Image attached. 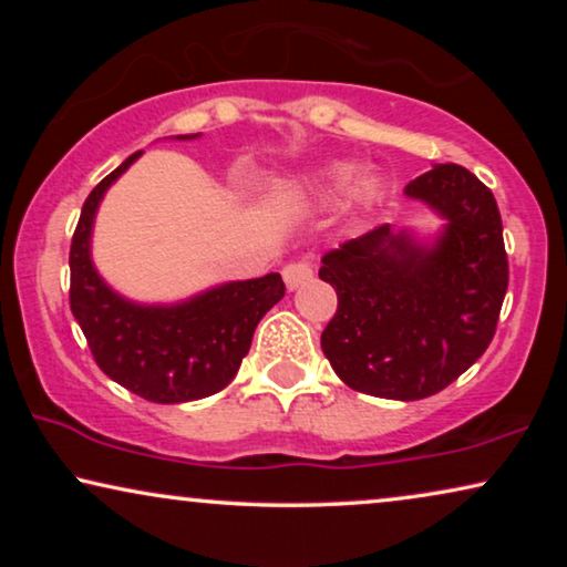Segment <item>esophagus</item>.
Segmentation results:
<instances>
[{
    "label": "esophagus",
    "mask_w": 567,
    "mask_h": 567,
    "mask_svg": "<svg viewBox=\"0 0 567 567\" xmlns=\"http://www.w3.org/2000/svg\"><path fill=\"white\" fill-rule=\"evenodd\" d=\"M284 281H286V286H289V291L299 289V286L312 281V266L305 260L289 262V266H284Z\"/></svg>",
    "instance_id": "esophagus-1"
}]
</instances>
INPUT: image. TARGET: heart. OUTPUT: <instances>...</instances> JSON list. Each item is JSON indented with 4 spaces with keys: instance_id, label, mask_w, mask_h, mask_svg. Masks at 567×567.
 I'll list each match as a JSON object with an SVG mask.
<instances>
[{
    "instance_id": "obj_1",
    "label": "heart",
    "mask_w": 567,
    "mask_h": 567,
    "mask_svg": "<svg viewBox=\"0 0 567 567\" xmlns=\"http://www.w3.org/2000/svg\"><path fill=\"white\" fill-rule=\"evenodd\" d=\"M348 173H351V169H348L346 165L332 167L330 169L332 183H343L346 177H348ZM374 193H377V181H374V177H369V175L367 177H359V181L351 185V198L355 200V204H367V200L374 198Z\"/></svg>"
}]
</instances>
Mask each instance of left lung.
<instances>
[{"instance_id": "8db88e82", "label": "left lung", "mask_w": 567, "mask_h": 567, "mask_svg": "<svg viewBox=\"0 0 567 567\" xmlns=\"http://www.w3.org/2000/svg\"><path fill=\"white\" fill-rule=\"evenodd\" d=\"M444 229L433 243L390 224L322 258L338 293L322 351L355 392L431 398L464 374L495 336L508 289L501 212L487 185L460 165H436L405 188Z\"/></svg>"}]
</instances>
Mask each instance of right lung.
Segmentation results:
<instances>
[{
	"instance_id": "add662e5",
	"label": "right lung",
	"mask_w": 567,
	"mask_h": 567,
	"mask_svg": "<svg viewBox=\"0 0 567 567\" xmlns=\"http://www.w3.org/2000/svg\"><path fill=\"white\" fill-rule=\"evenodd\" d=\"M196 136L175 138L185 142ZM138 154L103 177L84 200L69 250V305L103 374L138 398L177 405L208 398L235 379L250 351L255 328L284 299L286 286L281 276L268 274L214 286L177 305H138L113 291L92 266V224L105 190Z\"/></svg>"
}]
</instances>
